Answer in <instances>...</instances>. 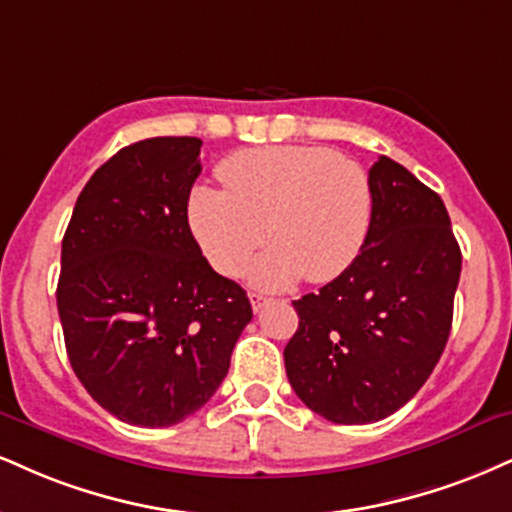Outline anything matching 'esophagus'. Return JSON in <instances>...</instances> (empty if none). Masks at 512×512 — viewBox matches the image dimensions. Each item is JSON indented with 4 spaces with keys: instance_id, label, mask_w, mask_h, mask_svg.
<instances>
[{
    "instance_id": "34e87169",
    "label": "esophagus",
    "mask_w": 512,
    "mask_h": 512,
    "mask_svg": "<svg viewBox=\"0 0 512 512\" xmlns=\"http://www.w3.org/2000/svg\"><path fill=\"white\" fill-rule=\"evenodd\" d=\"M269 300H272V298H267V295H262V293H250V305H252V310H255V312H260L262 307L269 303Z\"/></svg>"
}]
</instances>
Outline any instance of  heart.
I'll use <instances>...</instances> for the list:
<instances>
[{
    "instance_id": "1",
    "label": "heart",
    "mask_w": 512,
    "mask_h": 512,
    "mask_svg": "<svg viewBox=\"0 0 512 512\" xmlns=\"http://www.w3.org/2000/svg\"><path fill=\"white\" fill-rule=\"evenodd\" d=\"M219 178L226 190L197 186L188 200L190 229L219 274L243 272L267 233L274 245L250 274L262 288L303 274L331 281L365 248L374 200L353 159L324 147H255L224 159Z\"/></svg>"
}]
</instances>
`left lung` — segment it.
Here are the masks:
<instances>
[{
    "mask_svg": "<svg viewBox=\"0 0 512 512\" xmlns=\"http://www.w3.org/2000/svg\"><path fill=\"white\" fill-rule=\"evenodd\" d=\"M372 226L341 276L293 300L286 350L298 398L336 424L389 417L422 389L446 348L463 255L446 205L405 166L369 169Z\"/></svg>",
    "mask_w": 512,
    "mask_h": 512,
    "instance_id": "obj_1",
    "label": "left lung"
}]
</instances>
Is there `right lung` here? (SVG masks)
<instances>
[{
	"label": "right lung",
	"mask_w": 512,
	"mask_h": 512,
	"mask_svg": "<svg viewBox=\"0 0 512 512\" xmlns=\"http://www.w3.org/2000/svg\"><path fill=\"white\" fill-rule=\"evenodd\" d=\"M200 138H147L85 183L61 240L57 307L71 367L121 422L171 427L214 396L248 295L209 267L188 224Z\"/></svg>",
	"instance_id": "add662e5"
}]
</instances>
